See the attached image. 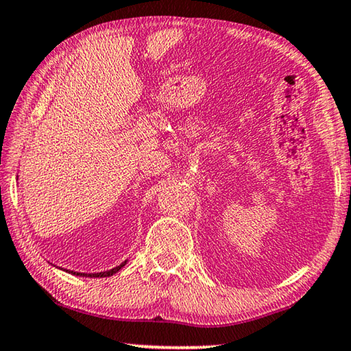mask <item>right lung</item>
Instances as JSON below:
<instances>
[{
    "instance_id": "add662e5",
    "label": "right lung",
    "mask_w": 351,
    "mask_h": 351,
    "mask_svg": "<svg viewBox=\"0 0 351 351\" xmlns=\"http://www.w3.org/2000/svg\"><path fill=\"white\" fill-rule=\"evenodd\" d=\"M127 265V260L123 261V263H121L119 266H116V268H112L110 271H104V272H97V274H85V272H74V271H66V272H71V274H75V276H82V277H110L112 274H116V272L123 268V266Z\"/></svg>"
}]
</instances>
